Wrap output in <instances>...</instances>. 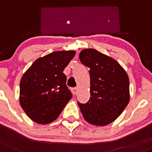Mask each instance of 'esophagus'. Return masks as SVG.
<instances>
[{"mask_svg": "<svg viewBox=\"0 0 152 152\" xmlns=\"http://www.w3.org/2000/svg\"><path fill=\"white\" fill-rule=\"evenodd\" d=\"M77 91H78V89L76 88V87H74V88L71 89V91H72V93L73 94H76V93H77Z\"/></svg>", "mask_w": 152, "mask_h": 152, "instance_id": "1", "label": "esophagus"}]
</instances>
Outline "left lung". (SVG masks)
<instances>
[{"label":"left lung","instance_id":"8db88e82","mask_svg":"<svg viewBox=\"0 0 152 152\" xmlns=\"http://www.w3.org/2000/svg\"><path fill=\"white\" fill-rule=\"evenodd\" d=\"M80 60L90 68L91 97L78 105L84 119L91 125L104 126L122 114L129 102V81L114 58L89 48L80 51Z\"/></svg>","mask_w":152,"mask_h":152}]
</instances>
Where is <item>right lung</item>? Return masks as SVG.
<instances>
[{
    "instance_id": "right-lung-1",
    "label": "right lung",
    "mask_w": 152,
    "mask_h": 152,
    "mask_svg": "<svg viewBox=\"0 0 152 152\" xmlns=\"http://www.w3.org/2000/svg\"><path fill=\"white\" fill-rule=\"evenodd\" d=\"M75 55V50L54 51L37 59L22 76L19 102L33 122L52 123L72 98L63 71Z\"/></svg>"
}]
</instances>
